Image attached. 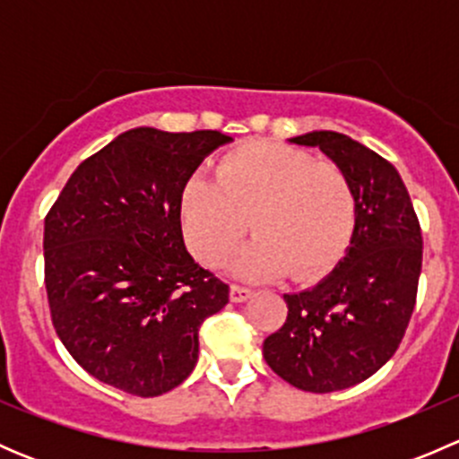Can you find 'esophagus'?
<instances>
[{"label":"esophagus","instance_id":"1","mask_svg":"<svg viewBox=\"0 0 459 459\" xmlns=\"http://www.w3.org/2000/svg\"><path fill=\"white\" fill-rule=\"evenodd\" d=\"M230 299L233 302H247L248 298L253 295L251 289H247V286H239V284H230Z\"/></svg>","mask_w":459,"mask_h":459}]
</instances>
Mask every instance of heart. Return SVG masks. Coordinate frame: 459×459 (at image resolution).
Here are the masks:
<instances>
[{
    "label": "heart",
    "mask_w": 459,
    "mask_h": 459,
    "mask_svg": "<svg viewBox=\"0 0 459 459\" xmlns=\"http://www.w3.org/2000/svg\"><path fill=\"white\" fill-rule=\"evenodd\" d=\"M179 226L208 266L224 262L251 221L255 242L233 264L242 277H326L349 253L359 200L340 164L275 142H248L217 160L215 184L191 178L179 191Z\"/></svg>",
    "instance_id": "heart-1"
}]
</instances>
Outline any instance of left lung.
Here are the masks:
<instances>
[{
    "label": "left lung",
    "mask_w": 459,
    "mask_h": 459,
    "mask_svg": "<svg viewBox=\"0 0 459 459\" xmlns=\"http://www.w3.org/2000/svg\"><path fill=\"white\" fill-rule=\"evenodd\" d=\"M319 146L349 173L359 220L349 253L317 286L284 295L289 316L264 340V359L308 393L355 386L400 346L418 298L422 230L409 191L391 161L342 133L290 140Z\"/></svg>",
    "instance_id": "1"
}]
</instances>
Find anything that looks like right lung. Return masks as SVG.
Segmentation results:
<instances>
[{"mask_svg": "<svg viewBox=\"0 0 459 459\" xmlns=\"http://www.w3.org/2000/svg\"><path fill=\"white\" fill-rule=\"evenodd\" d=\"M220 131L133 128L82 161L44 220V281L59 340L77 364L124 393L179 386L200 326L229 284L184 247L179 191Z\"/></svg>", "mask_w": 459, "mask_h": 459, "instance_id": "right-lung-1", "label": "right lung"}]
</instances>
